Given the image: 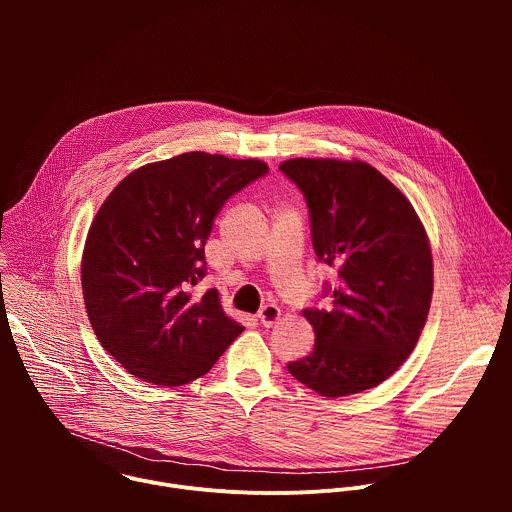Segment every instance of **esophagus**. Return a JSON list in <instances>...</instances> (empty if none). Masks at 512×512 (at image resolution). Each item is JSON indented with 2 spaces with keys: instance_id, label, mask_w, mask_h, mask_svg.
<instances>
[{
  "instance_id": "1",
  "label": "esophagus",
  "mask_w": 512,
  "mask_h": 512,
  "mask_svg": "<svg viewBox=\"0 0 512 512\" xmlns=\"http://www.w3.org/2000/svg\"><path fill=\"white\" fill-rule=\"evenodd\" d=\"M279 316H281V310H279L277 306H273V304H267V306H263V308L259 310L257 320H259V324H261V326L271 328V326L279 320Z\"/></svg>"
}]
</instances>
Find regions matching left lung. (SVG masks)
<instances>
[{"label": "left lung", "mask_w": 512, "mask_h": 512, "mask_svg": "<svg viewBox=\"0 0 512 512\" xmlns=\"http://www.w3.org/2000/svg\"><path fill=\"white\" fill-rule=\"evenodd\" d=\"M279 170L306 198L318 259L338 269V283L324 287L332 304L302 312L314 350L287 371L324 397L373 389L407 360L427 320L433 263L425 229L369 164L296 158Z\"/></svg>", "instance_id": "left-lung-1"}]
</instances>
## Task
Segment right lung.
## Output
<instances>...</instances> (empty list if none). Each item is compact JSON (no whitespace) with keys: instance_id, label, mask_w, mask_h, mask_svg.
<instances>
[{"instance_id":"add662e5","label":"right lung","mask_w":512,"mask_h":512,"mask_svg":"<svg viewBox=\"0 0 512 512\" xmlns=\"http://www.w3.org/2000/svg\"><path fill=\"white\" fill-rule=\"evenodd\" d=\"M269 172L261 160L188 152L141 166L89 229L81 281L91 326L121 367L162 387L206 375L243 332L208 289L204 245L223 204Z\"/></svg>"}]
</instances>
